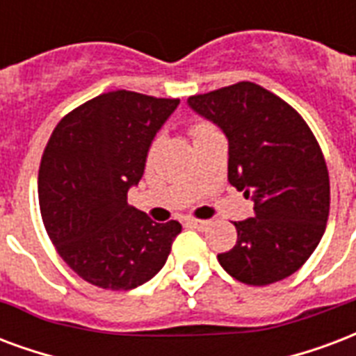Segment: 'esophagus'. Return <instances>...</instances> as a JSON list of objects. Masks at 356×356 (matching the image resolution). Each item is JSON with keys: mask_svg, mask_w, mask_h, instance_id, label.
Instances as JSON below:
<instances>
[{"mask_svg": "<svg viewBox=\"0 0 356 356\" xmlns=\"http://www.w3.org/2000/svg\"><path fill=\"white\" fill-rule=\"evenodd\" d=\"M188 223L195 229H199V231H207L208 225H210V221H204V219H188Z\"/></svg>", "mask_w": 356, "mask_h": 356, "instance_id": "1", "label": "esophagus"}]
</instances>
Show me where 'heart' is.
<instances>
[{"mask_svg":"<svg viewBox=\"0 0 356 356\" xmlns=\"http://www.w3.org/2000/svg\"><path fill=\"white\" fill-rule=\"evenodd\" d=\"M204 127H208V125L207 124H195L193 127H191V135H193V133H197V131L204 129Z\"/></svg>","mask_w":356,"mask_h":356,"instance_id":"1","label":"heart"}]
</instances>
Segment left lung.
<instances>
[{
	"mask_svg": "<svg viewBox=\"0 0 356 356\" xmlns=\"http://www.w3.org/2000/svg\"><path fill=\"white\" fill-rule=\"evenodd\" d=\"M188 105L225 133L229 181L255 210L234 221L238 240L219 264L248 285L289 277L327 229L330 181L317 138L293 106L253 82L191 95Z\"/></svg>",
	"mask_w": 356,
	"mask_h": 356,
	"instance_id": "obj_1",
	"label": "left lung"
}]
</instances>
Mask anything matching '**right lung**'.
Returning <instances> with one entry per match:
<instances>
[{
    "instance_id": "right-lung-1",
    "label": "right lung",
    "mask_w": 356,
    "mask_h": 356,
    "mask_svg": "<svg viewBox=\"0 0 356 356\" xmlns=\"http://www.w3.org/2000/svg\"><path fill=\"white\" fill-rule=\"evenodd\" d=\"M180 105L127 90L103 93L56 125L39 168L42 223L60 257L101 289H135L156 276L180 234L127 204L156 133Z\"/></svg>"
}]
</instances>
